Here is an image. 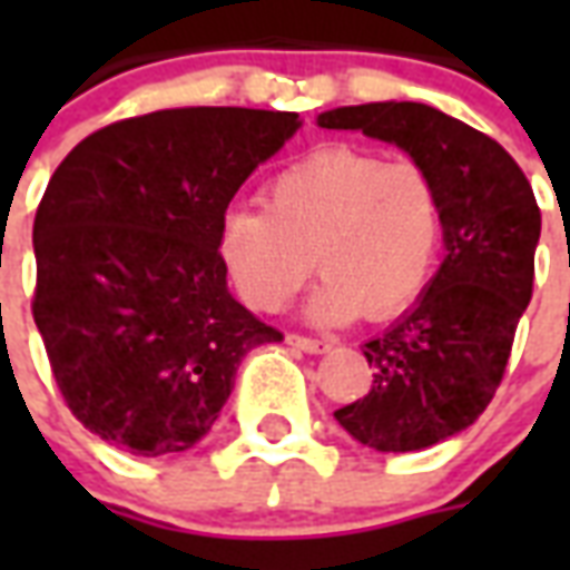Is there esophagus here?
I'll return each mask as SVG.
<instances>
[{
    "mask_svg": "<svg viewBox=\"0 0 570 570\" xmlns=\"http://www.w3.org/2000/svg\"><path fill=\"white\" fill-rule=\"evenodd\" d=\"M286 342L298 351H305V354H326L330 351V342L326 338H311V335H298V333H289L286 335Z\"/></svg>",
    "mask_w": 570,
    "mask_h": 570,
    "instance_id": "esophagus-1",
    "label": "esophagus"
}]
</instances>
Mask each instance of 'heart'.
<instances>
[{
    "label": "heart",
    "instance_id": "b5f03b06",
    "mask_svg": "<svg viewBox=\"0 0 570 570\" xmlns=\"http://www.w3.org/2000/svg\"><path fill=\"white\" fill-rule=\"evenodd\" d=\"M442 228V191L428 167L338 146L272 176L265 210L225 213L219 253L249 308L284 311L317 265V321H384L424 293Z\"/></svg>",
    "mask_w": 570,
    "mask_h": 570
}]
</instances>
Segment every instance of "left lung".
<instances>
[{"label": "left lung", "mask_w": 570, "mask_h": 570, "mask_svg": "<svg viewBox=\"0 0 570 570\" xmlns=\"http://www.w3.org/2000/svg\"><path fill=\"white\" fill-rule=\"evenodd\" d=\"M330 130H363L428 167L442 191L445 259L419 305L363 345L370 394L335 421L379 452H419L485 412L531 302L540 207L501 142L424 104L342 106Z\"/></svg>", "instance_id": "8db88e82"}]
</instances>
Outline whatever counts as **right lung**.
<instances>
[{
	"label": "right lung",
	"mask_w": 570,
	"mask_h": 570,
	"mask_svg": "<svg viewBox=\"0 0 570 570\" xmlns=\"http://www.w3.org/2000/svg\"><path fill=\"white\" fill-rule=\"evenodd\" d=\"M296 112L188 106L125 118L69 151L32 223L36 293L69 412L134 454L207 436L240 360L284 335L232 298L219 225Z\"/></svg>",
	"instance_id": "right-lung-1"
}]
</instances>
